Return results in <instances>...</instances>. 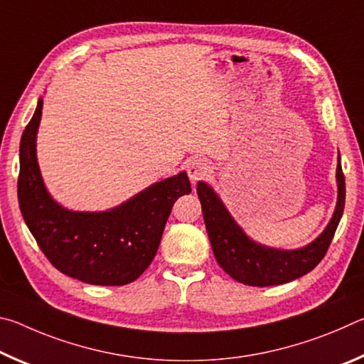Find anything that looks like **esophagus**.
I'll return each mask as SVG.
<instances>
[{
	"mask_svg": "<svg viewBox=\"0 0 364 364\" xmlns=\"http://www.w3.org/2000/svg\"><path fill=\"white\" fill-rule=\"evenodd\" d=\"M208 173H210V165H208L207 160L204 159H193L189 160L188 164V176L189 180L196 183L205 178Z\"/></svg>",
	"mask_w": 364,
	"mask_h": 364,
	"instance_id": "1",
	"label": "esophagus"
}]
</instances>
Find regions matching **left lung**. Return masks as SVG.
Returning <instances> with one entry per match:
<instances>
[{
    "label": "left lung",
    "mask_w": 364,
    "mask_h": 364,
    "mask_svg": "<svg viewBox=\"0 0 364 364\" xmlns=\"http://www.w3.org/2000/svg\"><path fill=\"white\" fill-rule=\"evenodd\" d=\"M337 191L334 215L315 241L297 250H279L252 241L232 220L217 193L207 183H197V196L200 199L208 239L218 264L232 279L257 287L286 284L310 273L323 260L345 205V176L341 157L337 164Z\"/></svg>",
    "instance_id": "left-lung-1"
}]
</instances>
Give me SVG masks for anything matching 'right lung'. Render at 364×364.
Listing matches in <instances>:
<instances>
[{"label":"right lung","mask_w":364,"mask_h":364,"mask_svg":"<svg viewBox=\"0 0 364 364\" xmlns=\"http://www.w3.org/2000/svg\"><path fill=\"white\" fill-rule=\"evenodd\" d=\"M43 100L21 139L17 196L22 217L54 268L95 286H125L156 257L178 197L191 193L186 171L154 183L106 212H72L49 196L36 160Z\"/></svg>","instance_id":"right-lung-1"}]
</instances>
